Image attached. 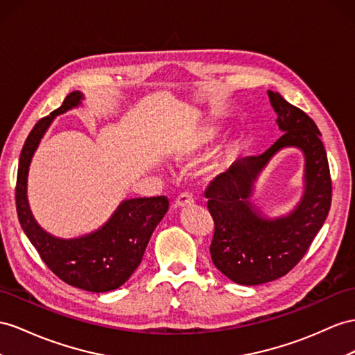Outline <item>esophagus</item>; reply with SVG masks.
Wrapping results in <instances>:
<instances>
[{
    "label": "esophagus",
    "instance_id": "34e87169",
    "mask_svg": "<svg viewBox=\"0 0 355 355\" xmlns=\"http://www.w3.org/2000/svg\"><path fill=\"white\" fill-rule=\"evenodd\" d=\"M193 204V196L190 195V193H181L178 198H177V201H175V207L177 208H184V207H189V205H192Z\"/></svg>",
    "mask_w": 355,
    "mask_h": 355
}]
</instances>
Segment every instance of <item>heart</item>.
<instances>
[{
    "instance_id": "obj_1",
    "label": "heart",
    "mask_w": 355,
    "mask_h": 355,
    "mask_svg": "<svg viewBox=\"0 0 355 355\" xmlns=\"http://www.w3.org/2000/svg\"><path fill=\"white\" fill-rule=\"evenodd\" d=\"M217 132L214 129H210V127H205V129L196 130L192 135H189L187 138L180 142L175 150H174V157L177 160H190L198 157L199 154L204 153L208 145H210L216 139ZM230 153L228 151H222L217 154V156L211 160L210 166H208V174L210 175H217L223 172L230 165Z\"/></svg>"
}]
</instances>
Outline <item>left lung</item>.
I'll return each instance as SVG.
<instances>
[{"instance_id": "left-lung-1", "label": "left lung", "mask_w": 355, "mask_h": 355, "mask_svg": "<svg viewBox=\"0 0 355 355\" xmlns=\"http://www.w3.org/2000/svg\"><path fill=\"white\" fill-rule=\"evenodd\" d=\"M284 135L262 153L234 162L208 189V211L214 220L210 246L216 268L239 285H261L293 270L320 232L331 205V178L321 132L302 109L268 89ZM298 148L305 156V190L285 216L267 218L250 201L252 186L276 152Z\"/></svg>"}]
</instances>
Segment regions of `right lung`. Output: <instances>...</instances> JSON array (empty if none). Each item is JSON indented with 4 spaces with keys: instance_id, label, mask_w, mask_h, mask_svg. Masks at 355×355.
<instances>
[{
    "instance_id": "right-lung-1",
    "label": "right lung",
    "mask_w": 355,
    "mask_h": 355,
    "mask_svg": "<svg viewBox=\"0 0 355 355\" xmlns=\"http://www.w3.org/2000/svg\"><path fill=\"white\" fill-rule=\"evenodd\" d=\"M84 94L70 93L62 105L42 118L26 138L19 157L16 181V210L26 237L44 264L66 284L107 293L124 285L141 264L153 231L169 208L166 196L125 199L97 231L78 239H58L35 222L26 198L30 163L53 118L83 103Z\"/></svg>"
}]
</instances>
